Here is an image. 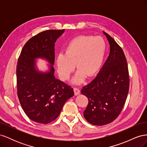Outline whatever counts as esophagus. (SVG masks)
Here are the masks:
<instances>
[{"label":"esophagus","instance_id":"1","mask_svg":"<svg viewBox=\"0 0 147 147\" xmlns=\"http://www.w3.org/2000/svg\"><path fill=\"white\" fill-rule=\"evenodd\" d=\"M74 91L75 95H76V96L78 95L80 93V90L78 88H74Z\"/></svg>","mask_w":147,"mask_h":147}]
</instances>
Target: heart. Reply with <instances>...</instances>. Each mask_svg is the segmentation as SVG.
Instances as JSON below:
<instances>
[{"instance_id": "obj_1", "label": "heart", "mask_w": 147, "mask_h": 147, "mask_svg": "<svg viewBox=\"0 0 147 147\" xmlns=\"http://www.w3.org/2000/svg\"><path fill=\"white\" fill-rule=\"evenodd\" d=\"M106 44L101 37L80 35L70 40L65 54L59 53L56 58L57 70L64 81L69 79L75 69L78 70L73 79L77 84L83 82L86 76L95 75L103 63Z\"/></svg>"}]
</instances>
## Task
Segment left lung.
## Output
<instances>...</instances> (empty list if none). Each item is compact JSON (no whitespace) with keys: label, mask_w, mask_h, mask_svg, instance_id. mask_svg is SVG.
<instances>
[{"label":"left lung","mask_w":147,"mask_h":147,"mask_svg":"<svg viewBox=\"0 0 147 147\" xmlns=\"http://www.w3.org/2000/svg\"><path fill=\"white\" fill-rule=\"evenodd\" d=\"M104 33L109 42L110 55L97 77L81 90L88 99L84 117L96 126L109 124L119 116L129 88L128 66L122 48Z\"/></svg>","instance_id":"1"}]
</instances>
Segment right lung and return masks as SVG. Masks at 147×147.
<instances>
[{
	"instance_id": "obj_1",
	"label": "right lung",
	"mask_w": 147,
	"mask_h": 147,
	"mask_svg": "<svg viewBox=\"0 0 147 147\" xmlns=\"http://www.w3.org/2000/svg\"><path fill=\"white\" fill-rule=\"evenodd\" d=\"M64 29L47 30L30 38L24 45L16 67L17 94L26 115L32 121L48 124L59 116L65 102L74 95L73 88L54 76L55 43ZM45 58L50 71L40 73L34 59Z\"/></svg>"
}]
</instances>
